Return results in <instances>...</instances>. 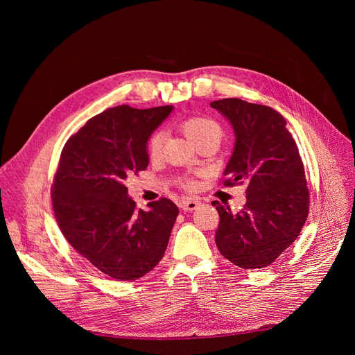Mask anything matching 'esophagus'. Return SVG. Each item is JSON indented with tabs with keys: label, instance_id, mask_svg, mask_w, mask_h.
<instances>
[{
	"label": "esophagus",
	"instance_id": "obj_1",
	"mask_svg": "<svg viewBox=\"0 0 355 355\" xmlns=\"http://www.w3.org/2000/svg\"><path fill=\"white\" fill-rule=\"evenodd\" d=\"M200 204H201V202H200L197 198L185 197V198L181 200L180 207H181V210H184V211H194L196 209L200 207Z\"/></svg>",
	"mask_w": 355,
	"mask_h": 355
}]
</instances>
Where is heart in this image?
I'll return each instance as SVG.
<instances>
[{
    "label": "heart",
    "instance_id": "obj_1",
    "mask_svg": "<svg viewBox=\"0 0 355 355\" xmlns=\"http://www.w3.org/2000/svg\"><path fill=\"white\" fill-rule=\"evenodd\" d=\"M181 129L184 130V134L187 135V138L190 141H193L196 145L200 141L210 139V138L220 141L221 135H223L221 126L216 121L206 118V116H191L189 119H185L181 123ZM162 144H164V132L162 130H155V132L149 137L148 145H146L149 157L151 158L159 157V154L162 151ZM182 185L185 189L194 190V189H197L198 182L196 178L189 177V178L182 180Z\"/></svg>",
    "mask_w": 355,
    "mask_h": 355
}]
</instances>
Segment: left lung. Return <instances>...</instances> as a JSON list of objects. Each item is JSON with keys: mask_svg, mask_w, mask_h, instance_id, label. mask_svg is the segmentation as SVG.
Listing matches in <instances>:
<instances>
[{"mask_svg": "<svg viewBox=\"0 0 355 355\" xmlns=\"http://www.w3.org/2000/svg\"><path fill=\"white\" fill-rule=\"evenodd\" d=\"M233 125L236 145L223 185L248 184L237 214L213 201L220 223L216 245L232 263L262 269L300 236L309 211L305 168L286 119L275 109L227 98L210 103Z\"/></svg>", "mask_w": 355, "mask_h": 355, "instance_id": "left-lung-1", "label": "left lung"}]
</instances>
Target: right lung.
I'll return each instance as SVG.
<instances>
[{"mask_svg": "<svg viewBox=\"0 0 355 355\" xmlns=\"http://www.w3.org/2000/svg\"><path fill=\"white\" fill-rule=\"evenodd\" d=\"M173 106L109 107L64 144L51 185L55 221L102 273L135 281L162 259L178 207L161 197L148 211L128 197L125 180L148 166L146 142Z\"/></svg>", "mask_w": 355, "mask_h": 355, "instance_id": "obj_1", "label": "right lung"}]
</instances>
